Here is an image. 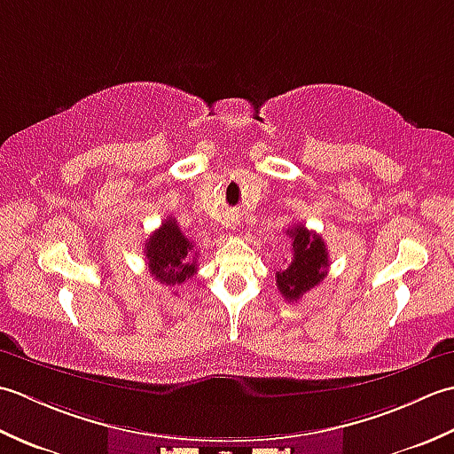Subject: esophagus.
Here are the masks:
<instances>
[{
	"label": "esophagus",
	"instance_id": "1",
	"mask_svg": "<svg viewBox=\"0 0 454 454\" xmlns=\"http://www.w3.org/2000/svg\"><path fill=\"white\" fill-rule=\"evenodd\" d=\"M227 227H229V229H235V227H237V217H231V219L227 221Z\"/></svg>",
	"mask_w": 454,
	"mask_h": 454
}]
</instances>
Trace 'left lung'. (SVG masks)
I'll list each match as a JSON object with an SVG mask.
<instances>
[{"label": "left lung", "mask_w": 454, "mask_h": 454, "mask_svg": "<svg viewBox=\"0 0 454 454\" xmlns=\"http://www.w3.org/2000/svg\"><path fill=\"white\" fill-rule=\"evenodd\" d=\"M286 233L292 239V261L276 272V286L286 300L298 301L327 276L329 253L325 240L303 225H295Z\"/></svg>", "instance_id": "8db88e82"}]
</instances>
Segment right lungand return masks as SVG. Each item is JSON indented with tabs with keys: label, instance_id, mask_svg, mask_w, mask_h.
I'll list each match as a JSON object with an SVG mask.
<instances>
[{
	"label": "right lung",
	"instance_id": "right-lung-1",
	"mask_svg": "<svg viewBox=\"0 0 454 454\" xmlns=\"http://www.w3.org/2000/svg\"><path fill=\"white\" fill-rule=\"evenodd\" d=\"M145 256L154 280L168 288H176L198 272V253H193V243L184 237L172 217L164 219V223L146 239Z\"/></svg>",
	"mask_w": 454,
	"mask_h": 454
}]
</instances>
